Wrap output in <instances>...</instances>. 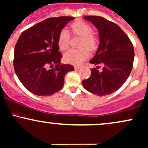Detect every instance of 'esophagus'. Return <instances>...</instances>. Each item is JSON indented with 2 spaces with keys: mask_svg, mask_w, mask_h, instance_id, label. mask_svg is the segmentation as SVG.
<instances>
[{
  "mask_svg": "<svg viewBox=\"0 0 148 148\" xmlns=\"http://www.w3.org/2000/svg\"><path fill=\"white\" fill-rule=\"evenodd\" d=\"M82 67V66H80V65L74 66V69H81Z\"/></svg>",
  "mask_w": 148,
  "mask_h": 148,
  "instance_id": "obj_1",
  "label": "esophagus"
}]
</instances>
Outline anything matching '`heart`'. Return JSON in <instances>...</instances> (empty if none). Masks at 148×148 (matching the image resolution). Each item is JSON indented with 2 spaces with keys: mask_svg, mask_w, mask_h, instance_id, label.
Wrapping results in <instances>:
<instances>
[{
  "mask_svg": "<svg viewBox=\"0 0 148 148\" xmlns=\"http://www.w3.org/2000/svg\"><path fill=\"white\" fill-rule=\"evenodd\" d=\"M70 28L73 34L82 37L80 47L84 48L80 50L71 49L64 55V60L72 64H79L88 58V50L93 51L97 48L98 38L92 33V27L84 21H77L71 24ZM70 43V34L66 29H62L58 36V45L62 50L68 49Z\"/></svg>",
  "mask_w": 148,
  "mask_h": 148,
  "instance_id": "1",
  "label": "heart"
}]
</instances>
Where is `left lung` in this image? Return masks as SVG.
I'll return each mask as SVG.
<instances>
[{"instance_id":"8db88e82","label":"left lung","mask_w":148,"mask_h":148,"mask_svg":"<svg viewBox=\"0 0 148 148\" xmlns=\"http://www.w3.org/2000/svg\"><path fill=\"white\" fill-rule=\"evenodd\" d=\"M84 18L98 30L100 44L95 56L89 61L96 67L92 68L88 79L82 81V85L98 96L109 95L122 86L129 77L134 64V46L116 24L99 16ZM100 66L102 71L98 70Z\"/></svg>"}]
</instances>
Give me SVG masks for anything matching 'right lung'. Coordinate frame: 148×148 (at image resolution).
I'll return each mask as SVG.
<instances>
[{
  "instance_id": "1",
  "label": "right lung",
  "mask_w": 148,
  "mask_h": 148,
  "mask_svg": "<svg viewBox=\"0 0 148 148\" xmlns=\"http://www.w3.org/2000/svg\"><path fill=\"white\" fill-rule=\"evenodd\" d=\"M74 17L62 16L42 21L19 36L14 52V71L29 91L39 96L54 94L63 88L71 64H60V32Z\"/></svg>"
}]
</instances>
